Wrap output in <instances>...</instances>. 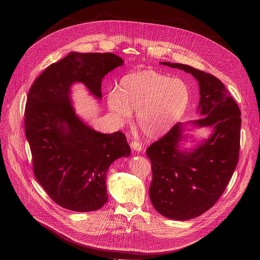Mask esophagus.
I'll list each match as a JSON object with an SVG mask.
<instances>
[{
    "label": "esophagus",
    "instance_id": "34e87169",
    "mask_svg": "<svg viewBox=\"0 0 260 260\" xmlns=\"http://www.w3.org/2000/svg\"><path fill=\"white\" fill-rule=\"evenodd\" d=\"M131 148L135 152H140L142 150V144L138 141H132L131 143Z\"/></svg>",
    "mask_w": 260,
    "mask_h": 260
}]
</instances>
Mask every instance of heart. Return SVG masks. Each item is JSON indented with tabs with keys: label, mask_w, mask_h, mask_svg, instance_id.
<instances>
[{
	"label": "heart",
	"mask_w": 260,
	"mask_h": 260,
	"mask_svg": "<svg viewBox=\"0 0 260 260\" xmlns=\"http://www.w3.org/2000/svg\"><path fill=\"white\" fill-rule=\"evenodd\" d=\"M107 106L119 125L126 124L136 111L142 133L155 138L169 131L182 117L190 100L185 82L153 70L124 75L107 93Z\"/></svg>",
	"instance_id": "heart-1"
}]
</instances>
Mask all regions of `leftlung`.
<instances>
[{"mask_svg":"<svg viewBox=\"0 0 260 260\" xmlns=\"http://www.w3.org/2000/svg\"><path fill=\"white\" fill-rule=\"evenodd\" d=\"M160 64L192 75L199 86L201 118L177 123L146 150L153 173L152 205L161 215L182 221L201 215L222 195L238 162L241 113L213 75L184 64ZM203 126L212 129L210 136L185 149L184 143L192 136L185 132Z\"/></svg>","mask_w":260,"mask_h":260,"instance_id":"8db88e82","label":"left lung"}]
</instances>
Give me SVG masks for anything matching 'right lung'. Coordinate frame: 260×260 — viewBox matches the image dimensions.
Masks as SVG:
<instances>
[{
  "mask_svg": "<svg viewBox=\"0 0 260 260\" xmlns=\"http://www.w3.org/2000/svg\"><path fill=\"white\" fill-rule=\"evenodd\" d=\"M124 61L112 53L70 52L35 80L26 103L25 133L34 173L48 195L63 208L89 212L108 200L106 175L112 163L131 150L120 132L103 134L75 111L72 86L83 84L102 100L103 78Z\"/></svg>",
  "mask_w": 260,
  "mask_h": 260,
  "instance_id": "right-lung-1",
  "label": "right lung"
}]
</instances>
